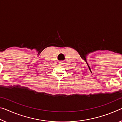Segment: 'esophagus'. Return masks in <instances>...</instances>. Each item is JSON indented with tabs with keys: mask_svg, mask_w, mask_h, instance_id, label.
<instances>
[{
	"mask_svg": "<svg viewBox=\"0 0 122 122\" xmlns=\"http://www.w3.org/2000/svg\"><path fill=\"white\" fill-rule=\"evenodd\" d=\"M64 63H63V62H59V65H63V64Z\"/></svg>",
	"mask_w": 122,
	"mask_h": 122,
	"instance_id": "obj_1",
	"label": "esophagus"
}]
</instances>
